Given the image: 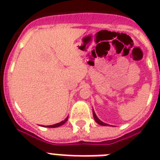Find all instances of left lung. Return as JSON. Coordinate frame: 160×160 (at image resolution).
Returning a JSON list of instances; mask_svg holds the SVG:
<instances>
[{
    "label": "left lung",
    "instance_id": "left-lung-1",
    "mask_svg": "<svg viewBox=\"0 0 160 160\" xmlns=\"http://www.w3.org/2000/svg\"><path fill=\"white\" fill-rule=\"evenodd\" d=\"M93 115H94V119H95V122H96L97 124H100V125H103V126H108V125H109V124H105V123H104V122L101 121L100 119H98V117L96 116V114H95V111H94V110H93Z\"/></svg>",
    "mask_w": 160,
    "mask_h": 160
}]
</instances>
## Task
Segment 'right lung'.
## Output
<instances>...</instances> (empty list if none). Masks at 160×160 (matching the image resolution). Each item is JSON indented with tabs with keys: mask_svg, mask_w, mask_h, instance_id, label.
<instances>
[{
	"mask_svg": "<svg viewBox=\"0 0 160 160\" xmlns=\"http://www.w3.org/2000/svg\"><path fill=\"white\" fill-rule=\"evenodd\" d=\"M67 119H68V117L65 119V120H63V121L60 122V123H58V124H52V125H47V126H46V127H48V128H56V127H59V126H60V125H62V124H65V122L67 121Z\"/></svg>",
	"mask_w": 160,
	"mask_h": 160,
	"instance_id": "right-lung-1",
	"label": "right lung"
}]
</instances>
